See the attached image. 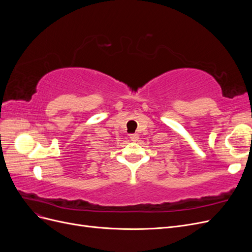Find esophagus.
<instances>
[{"mask_svg":"<svg viewBox=\"0 0 252 252\" xmlns=\"http://www.w3.org/2000/svg\"><path fill=\"white\" fill-rule=\"evenodd\" d=\"M129 138H130V140H131L132 142H136V141L139 140V134H136V133H132V134L129 135Z\"/></svg>","mask_w":252,"mask_h":252,"instance_id":"1","label":"esophagus"}]
</instances>
